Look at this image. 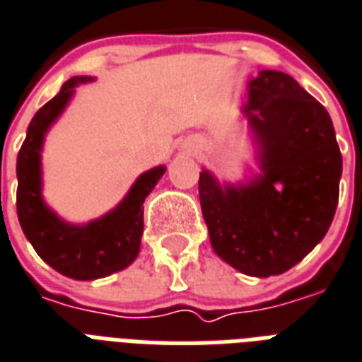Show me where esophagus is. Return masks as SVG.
Segmentation results:
<instances>
[{
  "instance_id": "esophagus-1",
  "label": "esophagus",
  "mask_w": 362,
  "mask_h": 362,
  "mask_svg": "<svg viewBox=\"0 0 362 362\" xmlns=\"http://www.w3.org/2000/svg\"><path fill=\"white\" fill-rule=\"evenodd\" d=\"M189 150H192V151H199L201 150V144H197V142H195V144L189 146Z\"/></svg>"
}]
</instances>
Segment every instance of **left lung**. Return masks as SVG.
Returning a JSON list of instances; mask_svg holds the SVG:
<instances>
[{
	"instance_id": "1",
	"label": "left lung",
	"mask_w": 362,
	"mask_h": 362,
	"mask_svg": "<svg viewBox=\"0 0 362 362\" xmlns=\"http://www.w3.org/2000/svg\"><path fill=\"white\" fill-rule=\"evenodd\" d=\"M243 106L260 173L220 184L199 173V201L211 245L250 277L288 272L322 241L332 224L341 153L332 119L294 77L262 70Z\"/></svg>"
}]
</instances>
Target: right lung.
I'll use <instances>...</instances> for the list:
<instances>
[{"label":"right lung","instance_id":"right-lung-1","mask_svg":"<svg viewBox=\"0 0 362 362\" xmlns=\"http://www.w3.org/2000/svg\"><path fill=\"white\" fill-rule=\"evenodd\" d=\"M90 76L71 77L30 121L26 140L16 157V214L35 252L52 269L76 281H93L121 272L136 260L144 231V199L167 167H153L138 176L121 203L87 224H70L43 199L41 150L47 131L70 104L77 85Z\"/></svg>","mask_w":362,"mask_h":362}]
</instances>
